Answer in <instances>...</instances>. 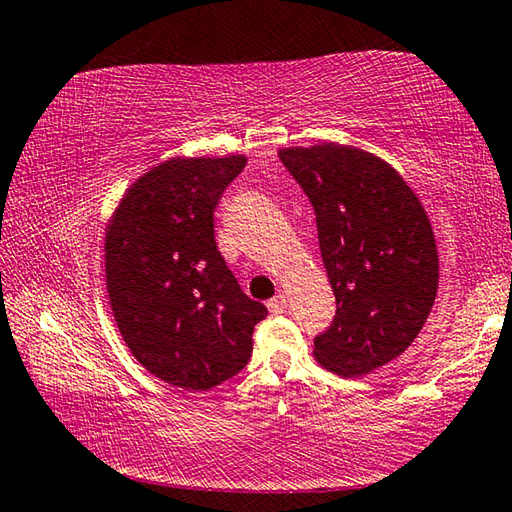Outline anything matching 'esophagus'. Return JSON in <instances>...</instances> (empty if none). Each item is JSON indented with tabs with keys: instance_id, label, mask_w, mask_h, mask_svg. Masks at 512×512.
Listing matches in <instances>:
<instances>
[{
	"instance_id": "esophagus-1",
	"label": "esophagus",
	"mask_w": 512,
	"mask_h": 512,
	"mask_svg": "<svg viewBox=\"0 0 512 512\" xmlns=\"http://www.w3.org/2000/svg\"><path fill=\"white\" fill-rule=\"evenodd\" d=\"M268 311H271V313H284L286 311V306H288V300H286V295L284 293H280V295H275L273 297V300H268Z\"/></svg>"
}]
</instances>
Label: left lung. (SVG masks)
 <instances>
[{
	"instance_id": "left-lung-1",
	"label": "left lung",
	"mask_w": 512,
	"mask_h": 512,
	"mask_svg": "<svg viewBox=\"0 0 512 512\" xmlns=\"http://www.w3.org/2000/svg\"><path fill=\"white\" fill-rule=\"evenodd\" d=\"M318 224L336 318L313 356L338 376H365L401 356L421 333L439 288L432 224L392 165L338 143L284 147Z\"/></svg>"
}]
</instances>
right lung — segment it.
<instances>
[{
    "mask_svg": "<svg viewBox=\"0 0 512 512\" xmlns=\"http://www.w3.org/2000/svg\"><path fill=\"white\" fill-rule=\"evenodd\" d=\"M246 156L163 161L125 192L105 232L107 293L134 358L206 392L239 374L268 311L241 291L215 241V208Z\"/></svg>",
    "mask_w": 512,
    "mask_h": 512,
    "instance_id": "1",
    "label": "right lung"
}]
</instances>
